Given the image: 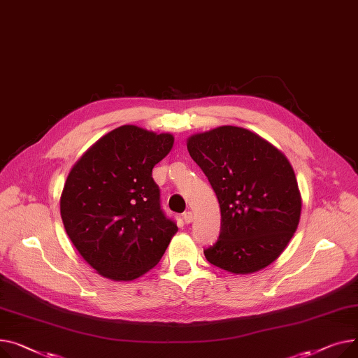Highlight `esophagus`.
Returning <instances> with one entry per match:
<instances>
[{
	"label": "esophagus",
	"instance_id": "1",
	"mask_svg": "<svg viewBox=\"0 0 358 358\" xmlns=\"http://www.w3.org/2000/svg\"><path fill=\"white\" fill-rule=\"evenodd\" d=\"M182 218H183V222H185V224H191L192 220H194V215H192L191 211H186V213H183Z\"/></svg>",
	"mask_w": 358,
	"mask_h": 358
}]
</instances>
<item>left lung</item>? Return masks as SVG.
Wrapping results in <instances>:
<instances>
[{
	"mask_svg": "<svg viewBox=\"0 0 358 358\" xmlns=\"http://www.w3.org/2000/svg\"><path fill=\"white\" fill-rule=\"evenodd\" d=\"M187 152L220 202L221 229L206 260L236 275L275 262L295 233L302 198L293 167L256 133L222 125L187 138Z\"/></svg>",
	"mask_w": 358,
	"mask_h": 358,
	"instance_id": "left-lung-1",
	"label": "left lung"
}]
</instances>
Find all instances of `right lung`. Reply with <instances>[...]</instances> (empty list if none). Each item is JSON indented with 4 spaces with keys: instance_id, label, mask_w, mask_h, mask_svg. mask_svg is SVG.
<instances>
[{
    "instance_id": "obj_1",
    "label": "right lung",
    "mask_w": 358,
    "mask_h": 358,
    "mask_svg": "<svg viewBox=\"0 0 358 358\" xmlns=\"http://www.w3.org/2000/svg\"><path fill=\"white\" fill-rule=\"evenodd\" d=\"M173 136L121 125L75 163L63 186L60 215L72 244L101 276L133 280L164 255L176 224L160 208L152 171Z\"/></svg>"
}]
</instances>
